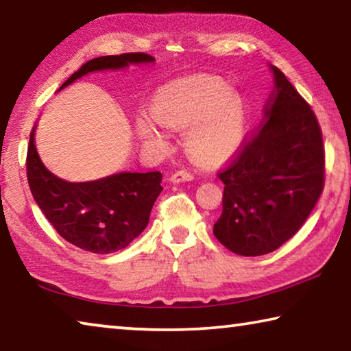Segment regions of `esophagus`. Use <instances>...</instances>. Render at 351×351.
<instances>
[{"label": "esophagus", "mask_w": 351, "mask_h": 351, "mask_svg": "<svg viewBox=\"0 0 351 351\" xmlns=\"http://www.w3.org/2000/svg\"><path fill=\"white\" fill-rule=\"evenodd\" d=\"M192 180H193V175L187 170H178V171H175V173H171L169 178V181L173 184H180V182H186V181H192Z\"/></svg>", "instance_id": "1"}]
</instances>
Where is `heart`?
<instances>
[{"label":"heart","instance_id":"1","mask_svg":"<svg viewBox=\"0 0 351 351\" xmlns=\"http://www.w3.org/2000/svg\"><path fill=\"white\" fill-rule=\"evenodd\" d=\"M148 114L160 128L182 132L184 150L201 164L232 156L246 133L241 97L210 74H192L164 83L152 96ZM151 121L136 119V139L148 153L162 156L169 150V141Z\"/></svg>","mask_w":351,"mask_h":351}]
</instances>
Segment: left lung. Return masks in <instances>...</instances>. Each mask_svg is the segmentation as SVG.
Segmentation results:
<instances>
[{"label":"left lung","mask_w":351,"mask_h":351,"mask_svg":"<svg viewBox=\"0 0 351 351\" xmlns=\"http://www.w3.org/2000/svg\"><path fill=\"white\" fill-rule=\"evenodd\" d=\"M263 125L218 173L223 212L213 235L245 257L265 255L295 235L324 190L325 156L319 122L280 69Z\"/></svg>","instance_id":"left-lung-1"}]
</instances>
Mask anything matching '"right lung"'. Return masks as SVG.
<instances>
[{
  "label": "right lung",
  "instance_id": "1",
  "mask_svg": "<svg viewBox=\"0 0 351 351\" xmlns=\"http://www.w3.org/2000/svg\"><path fill=\"white\" fill-rule=\"evenodd\" d=\"M145 63H154V57L132 52L93 58L71 75L60 90L86 74ZM26 167L32 197L47 221L71 245L94 254H111L127 247L147 228L152 207L162 192L161 171H121L86 182L62 180L41 162L35 147V127L29 139Z\"/></svg>",
  "mask_w": 351,
  "mask_h": 351
}]
</instances>
